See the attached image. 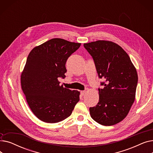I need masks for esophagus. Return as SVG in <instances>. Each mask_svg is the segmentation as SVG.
Here are the masks:
<instances>
[{"label":"esophagus","instance_id":"34e87169","mask_svg":"<svg viewBox=\"0 0 153 153\" xmlns=\"http://www.w3.org/2000/svg\"><path fill=\"white\" fill-rule=\"evenodd\" d=\"M85 93H86V91H82L81 92V94L82 96H84V95L85 94Z\"/></svg>","mask_w":153,"mask_h":153}]
</instances>
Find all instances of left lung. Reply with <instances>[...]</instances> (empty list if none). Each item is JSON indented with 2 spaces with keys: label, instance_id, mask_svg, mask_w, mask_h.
Listing matches in <instances>:
<instances>
[{
  "label": "left lung",
  "instance_id": "8db88e82",
  "mask_svg": "<svg viewBox=\"0 0 153 153\" xmlns=\"http://www.w3.org/2000/svg\"><path fill=\"white\" fill-rule=\"evenodd\" d=\"M92 56L103 89H99V102L90 107L92 118L98 123L111 126L126 117L135 99L138 74L129 56L118 45L98 40L84 43Z\"/></svg>",
  "mask_w": 153,
  "mask_h": 153
}]
</instances>
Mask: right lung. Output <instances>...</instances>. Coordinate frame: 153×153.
<instances>
[{"mask_svg": "<svg viewBox=\"0 0 153 153\" xmlns=\"http://www.w3.org/2000/svg\"><path fill=\"white\" fill-rule=\"evenodd\" d=\"M81 43L53 38L35 47L29 53L21 74L22 89L29 107L40 120L49 123L69 117L79 101L80 92L60 85L66 62Z\"/></svg>", "mask_w": 153, "mask_h": 153, "instance_id": "right-lung-1", "label": "right lung"}]
</instances>
